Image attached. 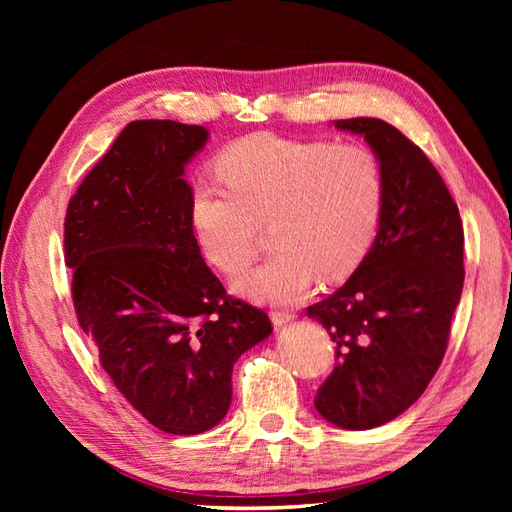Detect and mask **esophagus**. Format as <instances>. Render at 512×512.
<instances>
[{
  "instance_id": "obj_1",
  "label": "esophagus",
  "mask_w": 512,
  "mask_h": 512,
  "mask_svg": "<svg viewBox=\"0 0 512 512\" xmlns=\"http://www.w3.org/2000/svg\"><path fill=\"white\" fill-rule=\"evenodd\" d=\"M294 318V312L292 309H275V312H271V320L275 327H282V324L290 322Z\"/></svg>"
}]
</instances>
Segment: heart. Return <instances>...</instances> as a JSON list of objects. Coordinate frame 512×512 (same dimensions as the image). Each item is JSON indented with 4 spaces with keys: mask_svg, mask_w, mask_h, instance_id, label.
Instances as JSON below:
<instances>
[{
    "mask_svg": "<svg viewBox=\"0 0 512 512\" xmlns=\"http://www.w3.org/2000/svg\"><path fill=\"white\" fill-rule=\"evenodd\" d=\"M229 185L194 179L190 222L213 267L237 275L271 224L277 250L239 282L260 301H297L318 280L344 282L376 241L384 207L380 158L361 143L243 136L218 158Z\"/></svg>",
    "mask_w": 512,
    "mask_h": 512,
    "instance_id": "obj_1",
    "label": "heart"
}]
</instances>
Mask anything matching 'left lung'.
<instances>
[{
    "label": "left lung",
    "mask_w": 512,
    "mask_h": 512,
    "mask_svg": "<svg viewBox=\"0 0 512 512\" xmlns=\"http://www.w3.org/2000/svg\"><path fill=\"white\" fill-rule=\"evenodd\" d=\"M335 128L365 136L386 192L361 267L307 307L337 346L314 404L329 423L363 431L408 410L436 376L466 275L463 226L440 173L404 132L374 117L339 119Z\"/></svg>",
    "instance_id": "1"
}]
</instances>
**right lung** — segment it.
Listing matches in <instances>:
<instances>
[{
	"label": "right lung",
	"mask_w": 512,
	"mask_h": 512,
	"mask_svg": "<svg viewBox=\"0 0 512 512\" xmlns=\"http://www.w3.org/2000/svg\"><path fill=\"white\" fill-rule=\"evenodd\" d=\"M205 141L203 126L128 123L64 222L76 320L115 389L175 436L222 421L232 367L273 331L265 309L230 297L200 254L181 175Z\"/></svg>",
	"instance_id": "1"
}]
</instances>
